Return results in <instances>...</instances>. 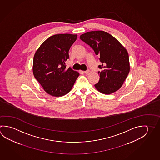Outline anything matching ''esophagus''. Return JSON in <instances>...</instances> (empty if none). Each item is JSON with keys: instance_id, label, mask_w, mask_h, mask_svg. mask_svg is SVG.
Wrapping results in <instances>:
<instances>
[{"instance_id": "esophagus-1", "label": "esophagus", "mask_w": 160, "mask_h": 160, "mask_svg": "<svg viewBox=\"0 0 160 160\" xmlns=\"http://www.w3.org/2000/svg\"><path fill=\"white\" fill-rule=\"evenodd\" d=\"M89 70H87V71H84V73H85V74H88V73H89Z\"/></svg>"}]
</instances>
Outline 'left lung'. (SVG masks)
Here are the masks:
<instances>
[{"instance_id":"1","label":"left lung","mask_w":160,"mask_h":160,"mask_svg":"<svg viewBox=\"0 0 160 160\" xmlns=\"http://www.w3.org/2000/svg\"><path fill=\"white\" fill-rule=\"evenodd\" d=\"M80 38L89 45L102 63L98 68L100 79L95 88L104 94L115 92L122 87L130 71L129 54L126 49L111 35L103 31L82 34Z\"/></svg>"}]
</instances>
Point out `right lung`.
<instances>
[{
	"label": "right lung",
	"instance_id": "obj_1",
	"mask_svg": "<svg viewBox=\"0 0 160 160\" xmlns=\"http://www.w3.org/2000/svg\"><path fill=\"white\" fill-rule=\"evenodd\" d=\"M77 35L56 34L46 40L35 53L32 71L34 77L45 92L61 97L70 91L79 72L66 68L68 52Z\"/></svg>",
	"mask_w": 160,
	"mask_h": 160
}]
</instances>
